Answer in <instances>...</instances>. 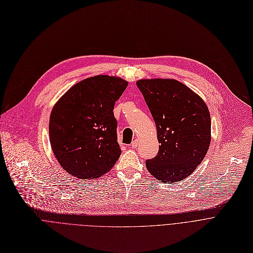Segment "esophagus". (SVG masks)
Here are the masks:
<instances>
[{"label": "esophagus", "instance_id": "1", "mask_svg": "<svg viewBox=\"0 0 253 253\" xmlns=\"http://www.w3.org/2000/svg\"><path fill=\"white\" fill-rule=\"evenodd\" d=\"M138 144H139V142H138V140L137 139H135L134 141H132V143H131V147L132 148H137L138 147Z\"/></svg>", "mask_w": 253, "mask_h": 253}]
</instances>
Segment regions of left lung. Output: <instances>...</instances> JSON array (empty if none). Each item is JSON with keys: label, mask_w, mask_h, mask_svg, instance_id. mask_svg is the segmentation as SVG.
<instances>
[{"label": "left lung", "mask_w": 253, "mask_h": 253, "mask_svg": "<svg viewBox=\"0 0 253 253\" xmlns=\"http://www.w3.org/2000/svg\"><path fill=\"white\" fill-rule=\"evenodd\" d=\"M152 114L159 151L146 160L147 170L167 184L189 176L204 159L211 141V119L205 102L174 79L136 82Z\"/></svg>", "instance_id": "1"}]
</instances>
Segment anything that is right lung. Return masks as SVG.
Masks as SVG:
<instances>
[{
    "label": "right lung",
    "mask_w": 253,
    "mask_h": 253,
    "mask_svg": "<svg viewBox=\"0 0 253 253\" xmlns=\"http://www.w3.org/2000/svg\"><path fill=\"white\" fill-rule=\"evenodd\" d=\"M128 82L98 75L70 88L50 116L51 147L61 167L79 179L110 171L121 155L113 109Z\"/></svg>",
    "instance_id": "right-lung-1"
}]
</instances>
